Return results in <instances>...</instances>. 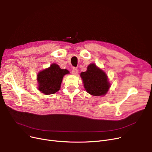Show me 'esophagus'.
Returning <instances> with one entry per match:
<instances>
[{
    "label": "esophagus",
    "mask_w": 152,
    "mask_h": 152,
    "mask_svg": "<svg viewBox=\"0 0 152 152\" xmlns=\"http://www.w3.org/2000/svg\"><path fill=\"white\" fill-rule=\"evenodd\" d=\"M72 73L73 75H76L77 73V69L76 68H73L72 69Z\"/></svg>",
    "instance_id": "obj_1"
}]
</instances>
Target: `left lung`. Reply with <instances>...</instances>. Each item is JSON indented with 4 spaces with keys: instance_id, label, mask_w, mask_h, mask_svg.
<instances>
[{
    "instance_id": "1",
    "label": "left lung",
    "mask_w": 152,
    "mask_h": 152,
    "mask_svg": "<svg viewBox=\"0 0 152 152\" xmlns=\"http://www.w3.org/2000/svg\"><path fill=\"white\" fill-rule=\"evenodd\" d=\"M81 77L85 89L94 96L105 95L110 87L106 74L94 63L90 64L87 71L81 73Z\"/></svg>"
}]
</instances>
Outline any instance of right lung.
<instances>
[{
	"label": "right lung",
	"mask_w": 152,
	"mask_h": 152,
	"mask_svg": "<svg viewBox=\"0 0 152 152\" xmlns=\"http://www.w3.org/2000/svg\"><path fill=\"white\" fill-rule=\"evenodd\" d=\"M67 69H61L57 64L53 63L37 75L39 90L45 95L53 94L59 91L64 75L68 74Z\"/></svg>",
	"instance_id": "right-lung-1"
}]
</instances>
